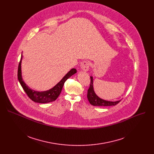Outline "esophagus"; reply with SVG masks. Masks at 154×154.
<instances>
[{
	"instance_id": "1",
	"label": "esophagus",
	"mask_w": 154,
	"mask_h": 154,
	"mask_svg": "<svg viewBox=\"0 0 154 154\" xmlns=\"http://www.w3.org/2000/svg\"><path fill=\"white\" fill-rule=\"evenodd\" d=\"M80 68L82 71H87L89 69V66H90V63L87 61H84L81 63L80 64Z\"/></svg>"
}]
</instances>
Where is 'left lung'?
<instances>
[{
    "label": "left lung",
    "instance_id": "8db88e82",
    "mask_svg": "<svg viewBox=\"0 0 154 154\" xmlns=\"http://www.w3.org/2000/svg\"><path fill=\"white\" fill-rule=\"evenodd\" d=\"M91 78V83L89 89L88 90L87 98L89 102L93 106H112L116 105L118 104L121 100L117 101H108L100 98L95 93L94 90V86H93V77L90 76Z\"/></svg>",
    "mask_w": 154,
    "mask_h": 154
}]
</instances>
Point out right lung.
<instances>
[{
  "label": "right lung",
  "instance_id": "add662e5",
  "mask_svg": "<svg viewBox=\"0 0 154 154\" xmlns=\"http://www.w3.org/2000/svg\"><path fill=\"white\" fill-rule=\"evenodd\" d=\"M23 60V52L21 55V58L19 64L18 66V71H17V79L23 87L24 91L26 93L29 98L33 101L40 103H46L53 102L55 100L57 97L60 94L62 88L63 87L64 82L67 80L72 75L75 74L77 72V70L75 68L71 69L66 74L63 79L57 84L55 85L51 89H49L47 91H37L31 89L28 85L24 82L23 76H22V71H21V63Z\"/></svg>",
  "mask_w": 154,
  "mask_h": 154
}]
</instances>
